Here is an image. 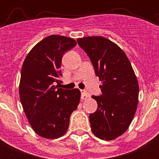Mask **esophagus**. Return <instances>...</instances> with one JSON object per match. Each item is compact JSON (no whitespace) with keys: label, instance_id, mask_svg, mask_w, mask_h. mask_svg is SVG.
<instances>
[{"label":"esophagus","instance_id":"1","mask_svg":"<svg viewBox=\"0 0 159 159\" xmlns=\"http://www.w3.org/2000/svg\"><path fill=\"white\" fill-rule=\"evenodd\" d=\"M81 99H83V100H84V99H86L87 98H89V93H88L84 89H81Z\"/></svg>","mask_w":159,"mask_h":159}]
</instances>
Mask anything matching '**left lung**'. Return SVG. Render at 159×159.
<instances>
[{"label": "left lung", "mask_w": 159, "mask_h": 159, "mask_svg": "<svg viewBox=\"0 0 159 159\" xmlns=\"http://www.w3.org/2000/svg\"><path fill=\"white\" fill-rule=\"evenodd\" d=\"M77 41L103 82L102 94L92 96L98 109L89 115L91 131L102 140H113L125 132L134 118L139 102L137 78L125 53L110 40L94 36Z\"/></svg>", "instance_id": "obj_1"}]
</instances>
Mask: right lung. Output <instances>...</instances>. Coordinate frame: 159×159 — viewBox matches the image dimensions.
<instances>
[{
  "label": "right lung",
  "mask_w": 159,
  "mask_h": 159,
  "mask_svg": "<svg viewBox=\"0 0 159 159\" xmlns=\"http://www.w3.org/2000/svg\"><path fill=\"white\" fill-rule=\"evenodd\" d=\"M76 44L73 38L51 35L30 50L22 65V107L34 131L45 139H57L66 133L70 115L80 102L79 89L58 88L62 57Z\"/></svg>",
  "instance_id": "right-lung-1"
}]
</instances>
